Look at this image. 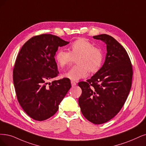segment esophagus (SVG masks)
I'll list each match as a JSON object with an SVG mask.
<instances>
[{
    "mask_svg": "<svg viewBox=\"0 0 146 146\" xmlns=\"http://www.w3.org/2000/svg\"><path fill=\"white\" fill-rule=\"evenodd\" d=\"M71 84H72V87H75V86L76 85V83L74 81H73V80H72V81H71Z\"/></svg>",
    "mask_w": 146,
    "mask_h": 146,
    "instance_id": "esophagus-1",
    "label": "esophagus"
}]
</instances>
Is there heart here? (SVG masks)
I'll list each match as a JSON object with an SVG mask.
<instances>
[{
    "mask_svg": "<svg viewBox=\"0 0 146 146\" xmlns=\"http://www.w3.org/2000/svg\"><path fill=\"white\" fill-rule=\"evenodd\" d=\"M55 57L58 65L61 67L70 66L74 59H77V66L63 74L64 77L73 80L87 77L89 72H98L104 61V53L100 48L84 38L73 41L68 47V52L59 49Z\"/></svg>",
    "mask_w": 146,
    "mask_h": 146,
    "instance_id": "b5f03b06",
    "label": "heart"
}]
</instances>
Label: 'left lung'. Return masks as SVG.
Wrapping results in <instances>:
<instances>
[{"label":"left lung","instance_id":"left-lung-1","mask_svg":"<svg viewBox=\"0 0 146 146\" xmlns=\"http://www.w3.org/2000/svg\"><path fill=\"white\" fill-rule=\"evenodd\" d=\"M93 38L106 43L105 61L91 79L78 83L82 89L79 105L88 121L100 125L114 117L125 104L131 88L133 70L125 48L114 38L107 34Z\"/></svg>","mask_w":146,"mask_h":146}]
</instances>
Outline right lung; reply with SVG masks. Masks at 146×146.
Listing matches in <instances>:
<instances>
[{
    "instance_id": "add662e5",
    "label": "right lung",
    "mask_w": 146,
    "mask_h": 146,
    "mask_svg": "<svg viewBox=\"0 0 146 146\" xmlns=\"http://www.w3.org/2000/svg\"><path fill=\"white\" fill-rule=\"evenodd\" d=\"M68 43L43 34L27 41L18 54L13 70L16 96L23 110L35 120H45L55 114L72 87L66 78L48 83L59 74L54 57L58 47Z\"/></svg>"
}]
</instances>
